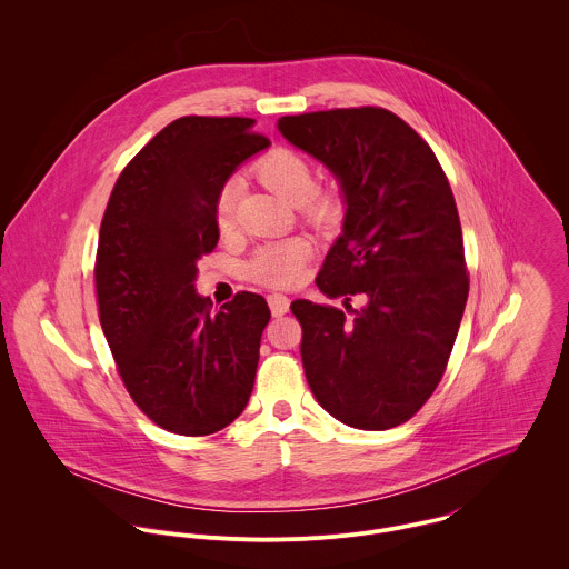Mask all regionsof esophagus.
<instances>
[{
    "instance_id": "obj_1",
    "label": "esophagus",
    "mask_w": 569,
    "mask_h": 569,
    "mask_svg": "<svg viewBox=\"0 0 569 569\" xmlns=\"http://www.w3.org/2000/svg\"><path fill=\"white\" fill-rule=\"evenodd\" d=\"M267 302H269V309L273 313V318H280L289 311V298L282 296V293H271L267 296Z\"/></svg>"
}]
</instances>
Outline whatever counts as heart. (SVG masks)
<instances>
[{"label":"heart","mask_w":569,"mask_h":569,"mask_svg":"<svg viewBox=\"0 0 569 569\" xmlns=\"http://www.w3.org/2000/svg\"><path fill=\"white\" fill-rule=\"evenodd\" d=\"M253 172L262 181V186L273 190L284 201L293 203L302 219H307L318 230H328L337 223L341 214L339 192L330 186H313V166L300 151L276 147L253 163ZM237 199L239 186L234 179H230L219 188L212 203V217L219 234H230L234 230ZM311 256L313 241L309 237L298 234L280 241H269L253 251L244 271L247 278L258 284L271 289H289L302 280L305 267Z\"/></svg>","instance_id":"b5f03b06"}]
</instances>
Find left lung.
Listing matches in <instances>:
<instances>
[{
	"mask_svg": "<svg viewBox=\"0 0 569 569\" xmlns=\"http://www.w3.org/2000/svg\"><path fill=\"white\" fill-rule=\"evenodd\" d=\"M278 129L332 170L346 199L343 234L316 278L346 311L291 302L307 381L350 427L403 425L438 388L469 296L449 179L429 144L383 107L284 116ZM357 295L361 310L349 307Z\"/></svg>",
	"mask_w": 569,
	"mask_h": 569,
	"instance_id": "8db88e82",
	"label": "left lung"
}]
</instances>
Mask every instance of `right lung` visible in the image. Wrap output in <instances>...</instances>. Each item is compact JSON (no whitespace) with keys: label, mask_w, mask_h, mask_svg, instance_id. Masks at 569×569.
Listing matches in <instances>:
<instances>
[{"label":"right lung","mask_w":569,"mask_h":569,"mask_svg":"<svg viewBox=\"0 0 569 569\" xmlns=\"http://www.w3.org/2000/svg\"><path fill=\"white\" fill-rule=\"evenodd\" d=\"M264 147L251 118H177L124 166L102 214L100 326L133 403L170 433L221 431L253 390L264 298L239 291L214 313L194 278L219 243V188Z\"/></svg>","instance_id":"right-lung-1"}]
</instances>
